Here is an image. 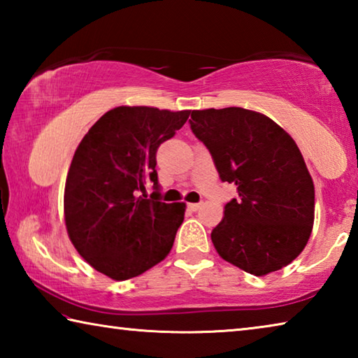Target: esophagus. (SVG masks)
I'll return each mask as SVG.
<instances>
[{
	"label": "esophagus",
	"mask_w": 358,
	"mask_h": 358,
	"mask_svg": "<svg viewBox=\"0 0 358 358\" xmlns=\"http://www.w3.org/2000/svg\"><path fill=\"white\" fill-rule=\"evenodd\" d=\"M201 207H202V202H199V203H187V208L192 210V211H197Z\"/></svg>",
	"instance_id": "esophagus-1"
}]
</instances>
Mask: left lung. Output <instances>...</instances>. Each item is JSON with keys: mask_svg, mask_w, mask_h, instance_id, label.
I'll return each instance as SVG.
<instances>
[{"mask_svg": "<svg viewBox=\"0 0 358 358\" xmlns=\"http://www.w3.org/2000/svg\"><path fill=\"white\" fill-rule=\"evenodd\" d=\"M189 123L220 178L237 186L211 232L220 256L264 276L305 250L314 222V185L299 147L265 115L241 107L192 110Z\"/></svg>", "mask_w": 358, "mask_h": 358, "instance_id": "left-lung-1", "label": "left lung"}]
</instances>
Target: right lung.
I'll return each instance as SVG.
<instances>
[{"label": "right lung", "mask_w": 358, "mask_h": 358, "mask_svg": "<svg viewBox=\"0 0 358 358\" xmlns=\"http://www.w3.org/2000/svg\"><path fill=\"white\" fill-rule=\"evenodd\" d=\"M189 113L115 107L78 143L64 186V221L77 252L99 273L131 280L171 252L186 205L161 202L156 151ZM148 184L155 189L150 199Z\"/></svg>", "instance_id": "1"}]
</instances>
